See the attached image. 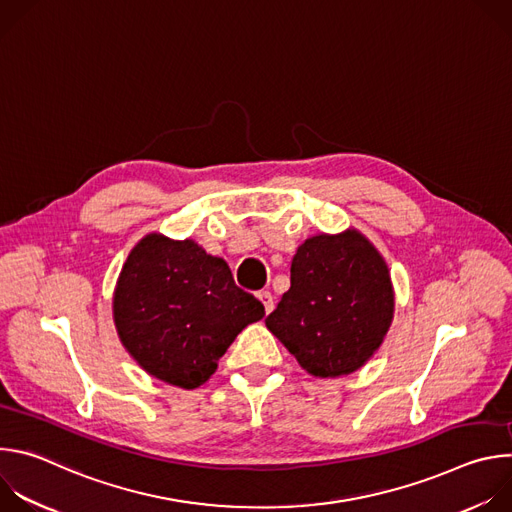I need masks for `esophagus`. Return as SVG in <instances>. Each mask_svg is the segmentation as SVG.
I'll return each mask as SVG.
<instances>
[{
  "instance_id": "obj_1",
  "label": "esophagus",
  "mask_w": 512,
  "mask_h": 512,
  "mask_svg": "<svg viewBox=\"0 0 512 512\" xmlns=\"http://www.w3.org/2000/svg\"><path fill=\"white\" fill-rule=\"evenodd\" d=\"M257 298H259V302L263 304V308H265V314H269V312L273 310V296L269 294V291H259Z\"/></svg>"
}]
</instances>
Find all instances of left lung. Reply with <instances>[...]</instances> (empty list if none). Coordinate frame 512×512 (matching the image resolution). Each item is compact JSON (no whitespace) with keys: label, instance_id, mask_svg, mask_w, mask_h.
Returning <instances> with one entry per match:
<instances>
[{"label":"left lung","instance_id":"obj_1","mask_svg":"<svg viewBox=\"0 0 512 512\" xmlns=\"http://www.w3.org/2000/svg\"><path fill=\"white\" fill-rule=\"evenodd\" d=\"M395 316L389 265L358 229L306 239L291 261V287L267 330L318 379L350 375L387 338Z\"/></svg>","mask_w":512,"mask_h":512}]
</instances>
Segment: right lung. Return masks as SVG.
Instances as JSON below:
<instances>
[{"label": "right lung", "instance_id": "1", "mask_svg": "<svg viewBox=\"0 0 512 512\" xmlns=\"http://www.w3.org/2000/svg\"><path fill=\"white\" fill-rule=\"evenodd\" d=\"M263 316L225 259L162 233L129 251L113 291L123 348L145 373L180 389L206 383L237 334Z\"/></svg>", "mask_w": 512, "mask_h": 512}]
</instances>
